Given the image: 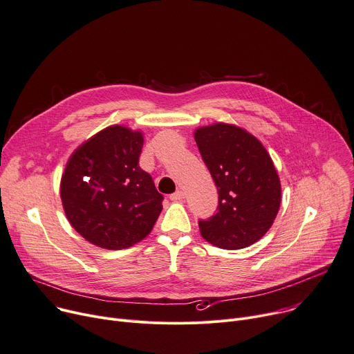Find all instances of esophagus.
Listing matches in <instances>:
<instances>
[{
	"label": "esophagus",
	"mask_w": 354,
	"mask_h": 354,
	"mask_svg": "<svg viewBox=\"0 0 354 354\" xmlns=\"http://www.w3.org/2000/svg\"><path fill=\"white\" fill-rule=\"evenodd\" d=\"M169 199H171V201H174V202H179V201H182V199H183V192H182V190H176L175 194H172V195L169 196Z\"/></svg>",
	"instance_id": "1"
}]
</instances>
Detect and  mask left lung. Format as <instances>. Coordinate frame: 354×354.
<instances>
[{"label": "left lung", "instance_id": "left-lung-1", "mask_svg": "<svg viewBox=\"0 0 354 354\" xmlns=\"http://www.w3.org/2000/svg\"><path fill=\"white\" fill-rule=\"evenodd\" d=\"M195 141L218 192L217 213L199 220L202 237L224 250L259 241L272 226L281 203V183L270 153L233 124L201 127Z\"/></svg>", "mask_w": 354, "mask_h": 354}]
</instances>
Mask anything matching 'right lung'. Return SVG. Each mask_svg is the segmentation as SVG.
Wrapping results in <instances>:
<instances>
[{
    "mask_svg": "<svg viewBox=\"0 0 354 354\" xmlns=\"http://www.w3.org/2000/svg\"><path fill=\"white\" fill-rule=\"evenodd\" d=\"M142 145L141 131L111 125L69 158L60 180L62 205L88 243L121 250L151 233L164 196L138 165Z\"/></svg>",
    "mask_w": 354,
    "mask_h": 354,
    "instance_id": "right-lung-1",
    "label": "right lung"
}]
</instances>
